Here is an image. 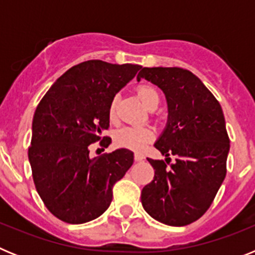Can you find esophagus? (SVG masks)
<instances>
[{
    "instance_id": "esophagus-1",
    "label": "esophagus",
    "mask_w": 255,
    "mask_h": 255,
    "mask_svg": "<svg viewBox=\"0 0 255 255\" xmlns=\"http://www.w3.org/2000/svg\"><path fill=\"white\" fill-rule=\"evenodd\" d=\"M134 158H135V161L140 162V161H143V159H144V155L141 154V153H135Z\"/></svg>"
}]
</instances>
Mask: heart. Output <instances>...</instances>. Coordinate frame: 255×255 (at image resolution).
<instances>
[{"label":"heart","mask_w":255,"mask_h":255,"mask_svg":"<svg viewBox=\"0 0 255 255\" xmlns=\"http://www.w3.org/2000/svg\"><path fill=\"white\" fill-rule=\"evenodd\" d=\"M138 97L140 102L147 108H150L155 103H159L158 93L150 87H140L138 89ZM117 98H114L110 105V117L114 120L116 117ZM154 134L150 129L141 128V126H126L116 132V143L121 147L129 148L132 150H140L147 145L149 141L153 140Z\"/></svg>","instance_id":"b5f03b06"}]
</instances>
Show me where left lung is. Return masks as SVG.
I'll use <instances>...</instances> for the list:
<instances>
[{
    "mask_svg": "<svg viewBox=\"0 0 255 255\" xmlns=\"http://www.w3.org/2000/svg\"><path fill=\"white\" fill-rule=\"evenodd\" d=\"M141 78L162 89L168 107L167 125L154 144L167 158H148L154 179L141 190V204L162 224L186 226L206 213L226 176L230 139L224 112L189 70L143 67L138 82ZM171 154L177 157L173 164Z\"/></svg>",
    "mask_w": 255,
    "mask_h": 255,
    "instance_id": "1",
    "label": "left lung"
}]
</instances>
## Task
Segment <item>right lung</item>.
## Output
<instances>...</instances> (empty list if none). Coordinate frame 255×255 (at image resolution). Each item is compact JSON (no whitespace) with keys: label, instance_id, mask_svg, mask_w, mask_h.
Returning <instances> with one entry per match:
<instances>
[{"label":"right lung","instance_id":"right-lung-1","mask_svg":"<svg viewBox=\"0 0 255 255\" xmlns=\"http://www.w3.org/2000/svg\"><path fill=\"white\" fill-rule=\"evenodd\" d=\"M141 69L140 65L84 61L53 83L33 117L29 162L38 194L52 215L85 224L110 207L112 188L134 162L121 148L92 158L89 145L110 126V105Z\"/></svg>","mask_w":255,"mask_h":255}]
</instances>
